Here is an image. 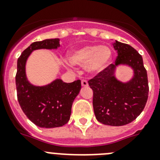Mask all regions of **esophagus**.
<instances>
[{"mask_svg": "<svg viewBox=\"0 0 160 160\" xmlns=\"http://www.w3.org/2000/svg\"><path fill=\"white\" fill-rule=\"evenodd\" d=\"M81 82H82V87H88V82H87V80H84V79H83V80H82Z\"/></svg>", "mask_w": 160, "mask_h": 160, "instance_id": "34e87169", "label": "esophagus"}]
</instances>
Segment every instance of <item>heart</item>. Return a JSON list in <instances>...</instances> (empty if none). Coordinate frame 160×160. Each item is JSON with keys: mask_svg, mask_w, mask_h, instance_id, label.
<instances>
[{"mask_svg": "<svg viewBox=\"0 0 160 160\" xmlns=\"http://www.w3.org/2000/svg\"><path fill=\"white\" fill-rule=\"evenodd\" d=\"M69 59L73 65L81 67L87 66L89 73H98L110 65L112 51L108 46L90 45L72 51Z\"/></svg>", "mask_w": 160, "mask_h": 160, "instance_id": "b5f03b06", "label": "heart"}]
</instances>
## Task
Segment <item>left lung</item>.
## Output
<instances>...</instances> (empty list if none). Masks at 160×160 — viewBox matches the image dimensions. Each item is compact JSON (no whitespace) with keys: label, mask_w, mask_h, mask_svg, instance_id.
<instances>
[{"label":"left lung","mask_w":160,"mask_h":160,"mask_svg":"<svg viewBox=\"0 0 160 160\" xmlns=\"http://www.w3.org/2000/svg\"><path fill=\"white\" fill-rule=\"evenodd\" d=\"M113 46L118 53L114 64L109 65L88 83L93 90V107L98 121L105 125L123 126L143 111L149 92L148 73L136 49L118 41ZM119 64L133 70L134 75L127 83L118 81L114 75Z\"/></svg>","instance_id":"8db88e82"}]
</instances>
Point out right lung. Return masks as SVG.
Masks as SVG:
<instances>
[{"mask_svg": "<svg viewBox=\"0 0 160 160\" xmlns=\"http://www.w3.org/2000/svg\"><path fill=\"white\" fill-rule=\"evenodd\" d=\"M58 38L32 43L18 59L16 87L18 100L27 118L44 128L62 127L70 120L73 102L81 90V81L66 83L55 79L49 84L37 87L28 81L25 64L33 50L55 49L60 46Z\"/></svg>", "mask_w": 160, "mask_h": 160, "instance_id": "add662e5", "label": "right lung"}]
</instances>
